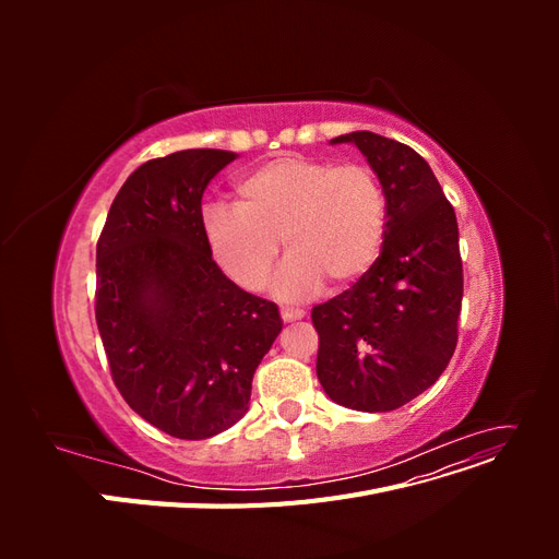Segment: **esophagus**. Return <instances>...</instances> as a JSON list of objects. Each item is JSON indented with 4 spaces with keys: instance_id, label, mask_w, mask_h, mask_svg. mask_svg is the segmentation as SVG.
<instances>
[{
    "instance_id": "esophagus-1",
    "label": "esophagus",
    "mask_w": 559,
    "mask_h": 559,
    "mask_svg": "<svg viewBox=\"0 0 559 559\" xmlns=\"http://www.w3.org/2000/svg\"><path fill=\"white\" fill-rule=\"evenodd\" d=\"M302 317H306V312H302V310H286V308H282V319L286 321V324H289V321H298Z\"/></svg>"
}]
</instances>
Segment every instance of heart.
Here are the masks:
<instances>
[{
    "mask_svg": "<svg viewBox=\"0 0 559 559\" xmlns=\"http://www.w3.org/2000/svg\"><path fill=\"white\" fill-rule=\"evenodd\" d=\"M235 198V207L202 210V233L216 265L245 292L267 282L280 240L289 253L275 282L282 300L308 298L324 282L343 289L380 257L386 198L366 165L280 156L245 175Z\"/></svg>",
    "mask_w": 559,
    "mask_h": 559,
    "instance_id": "heart-1",
    "label": "heart"
}]
</instances>
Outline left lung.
<instances>
[{"label":"left lung","mask_w":559,"mask_h":559,"mask_svg":"<svg viewBox=\"0 0 559 559\" xmlns=\"http://www.w3.org/2000/svg\"><path fill=\"white\" fill-rule=\"evenodd\" d=\"M345 142L380 179L386 230L368 273L312 308L317 378L345 408L386 413L429 389L454 354L464 294L460 228L415 148L368 130L331 140Z\"/></svg>","instance_id":"left-lung-1"}]
</instances>
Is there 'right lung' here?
Instances as JSON below:
<instances>
[{
    "label": "right lung",
    "instance_id": "right-lung-1",
    "mask_svg": "<svg viewBox=\"0 0 559 559\" xmlns=\"http://www.w3.org/2000/svg\"><path fill=\"white\" fill-rule=\"evenodd\" d=\"M235 158L186 148L140 165L97 240L95 319L111 378L134 413L183 441L245 417L282 331L275 302L230 282L202 233V193Z\"/></svg>",
    "mask_w": 559,
    "mask_h": 559
}]
</instances>
